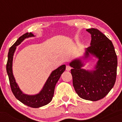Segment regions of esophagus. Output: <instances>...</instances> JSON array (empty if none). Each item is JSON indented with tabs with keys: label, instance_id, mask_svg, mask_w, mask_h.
<instances>
[{
	"label": "esophagus",
	"instance_id": "34e87169",
	"mask_svg": "<svg viewBox=\"0 0 122 122\" xmlns=\"http://www.w3.org/2000/svg\"><path fill=\"white\" fill-rule=\"evenodd\" d=\"M71 69V66H70V65H66V71H70Z\"/></svg>",
	"mask_w": 122,
	"mask_h": 122
}]
</instances>
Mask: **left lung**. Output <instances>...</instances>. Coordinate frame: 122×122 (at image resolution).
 I'll return each instance as SVG.
<instances>
[{"label": "left lung", "mask_w": 122, "mask_h": 122, "mask_svg": "<svg viewBox=\"0 0 122 122\" xmlns=\"http://www.w3.org/2000/svg\"><path fill=\"white\" fill-rule=\"evenodd\" d=\"M91 34V46L86 48L85 58L89 54L99 60L96 70L89 72L82 69L81 60L70 63L73 86L80 98L97 101L103 98L112 89L116 82L117 59L112 41L97 29L86 30Z\"/></svg>", "instance_id": "8db88e82"}]
</instances>
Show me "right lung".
I'll return each instance as SVG.
<instances>
[{
	"instance_id": "obj_1",
	"label": "right lung",
	"mask_w": 122,
	"mask_h": 122,
	"mask_svg": "<svg viewBox=\"0 0 122 122\" xmlns=\"http://www.w3.org/2000/svg\"><path fill=\"white\" fill-rule=\"evenodd\" d=\"M34 36L32 33H26L20 36L11 47L8 53V59L6 64V71L9 79L11 90L13 93L19 101L23 104L34 108L41 107L49 103L52 100L54 93L56 85L60 79V76L65 70V65H62L52 72L50 76L47 79L41 91L36 95L30 96L24 94L20 90L17 84L15 81V78L12 72V61L14 52L16 46L19 45L25 38Z\"/></svg>"
}]
</instances>
